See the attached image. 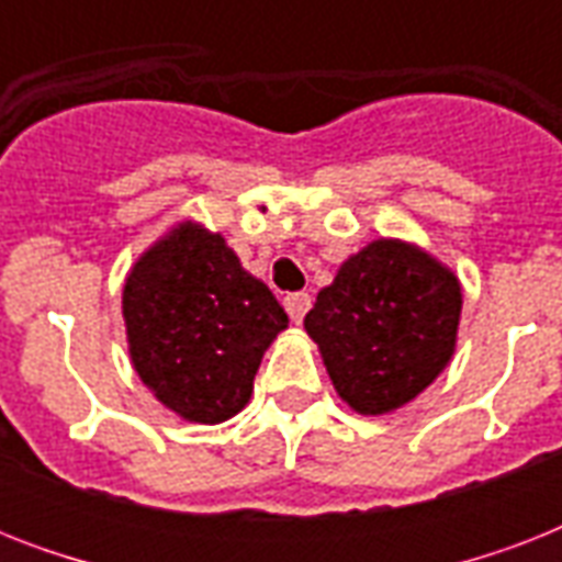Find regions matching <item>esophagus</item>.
I'll return each mask as SVG.
<instances>
[{"instance_id": "1", "label": "esophagus", "mask_w": 562, "mask_h": 562, "mask_svg": "<svg viewBox=\"0 0 562 562\" xmlns=\"http://www.w3.org/2000/svg\"><path fill=\"white\" fill-rule=\"evenodd\" d=\"M308 308H312V297H308L306 291H297V294H289V297H285V312H289V317L294 324H300V321L306 317Z\"/></svg>"}]
</instances>
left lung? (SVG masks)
Instances as JSON below:
<instances>
[{"instance_id": "8db88e82", "label": "left lung", "mask_w": 562, "mask_h": 562, "mask_svg": "<svg viewBox=\"0 0 562 562\" xmlns=\"http://www.w3.org/2000/svg\"><path fill=\"white\" fill-rule=\"evenodd\" d=\"M452 268L402 238H375L338 268L306 315L335 391L356 414L408 405L452 361L461 324Z\"/></svg>"}]
</instances>
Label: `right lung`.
<instances>
[{"label":"right lung","instance_id":"1","mask_svg":"<svg viewBox=\"0 0 562 562\" xmlns=\"http://www.w3.org/2000/svg\"><path fill=\"white\" fill-rule=\"evenodd\" d=\"M127 352L180 419L215 426L254 393L265 350L289 326L277 297L203 224L180 221L134 262L122 289Z\"/></svg>","mask_w":562,"mask_h":562}]
</instances>
